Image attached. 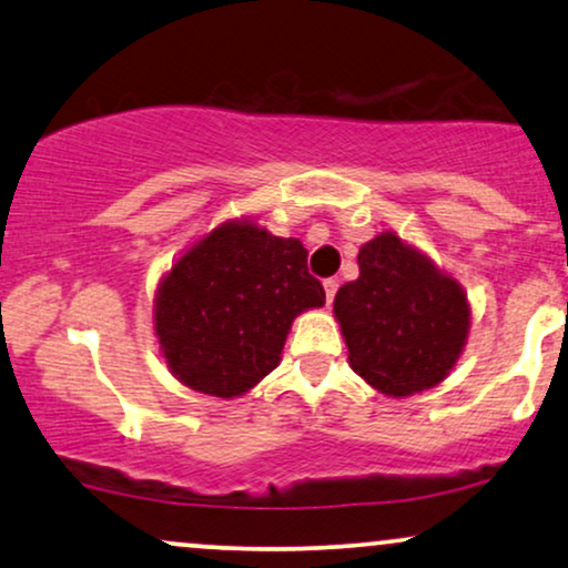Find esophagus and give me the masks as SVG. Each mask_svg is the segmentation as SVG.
<instances>
[{
  "instance_id": "obj_1",
  "label": "esophagus",
  "mask_w": 568,
  "mask_h": 568,
  "mask_svg": "<svg viewBox=\"0 0 568 568\" xmlns=\"http://www.w3.org/2000/svg\"><path fill=\"white\" fill-rule=\"evenodd\" d=\"M322 285H325V298H327V304H333V298H335V293H337V280H335V277H327Z\"/></svg>"
}]
</instances>
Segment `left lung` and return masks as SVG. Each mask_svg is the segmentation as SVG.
Returning <instances> with one entry per match:
<instances>
[{
  "label": "left lung",
  "mask_w": 568,
  "mask_h": 568,
  "mask_svg": "<svg viewBox=\"0 0 568 568\" xmlns=\"http://www.w3.org/2000/svg\"><path fill=\"white\" fill-rule=\"evenodd\" d=\"M333 312L356 375L385 396H412L448 377L469 335V304L454 277L396 233L358 251V277Z\"/></svg>",
  "instance_id": "1"
}]
</instances>
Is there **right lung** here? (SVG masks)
<instances>
[{"instance_id": "obj_1", "label": "right lung", "mask_w": 568, "mask_h": 568, "mask_svg": "<svg viewBox=\"0 0 568 568\" xmlns=\"http://www.w3.org/2000/svg\"><path fill=\"white\" fill-rule=\"evenodd\" d=\"M322 304L298 239L233 220L172 264L156 288L154 329L183 385L235 398L277 367L293 320Z\"/></svg>"}]
</instances>
